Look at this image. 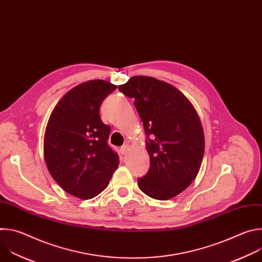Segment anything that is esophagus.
<instances>
[{
    "label": "esophagus",
    "mask_w": 262,
    "mask_h": 262,
    "mask_svg": "<svg viewBox=\"0 0 262 262\" xmlns=\"http://www.w3.org/2000/svg\"><path fill=\"white\" fill-rule=\"evenodd\" d=\"M128 148H129L128 145H123V146H121V148H120L121 154H122V155H125V154L127 152V150H128Z\"/></svg>",
    "instance_id": "34e87169"
}]
</instances>
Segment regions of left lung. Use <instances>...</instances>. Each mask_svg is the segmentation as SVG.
Returning a JSON list of instances; mask_svg holds the SVG:
<instances>
[{
    "label": "left lung",
    "instance_id": "1",
    "mask_svg": "<svg viewBox=\"0 0 262 262\" xmlns=\"http://www.w3.org/2000/svg\"><path fill=\"white\" fill-rule=\"evenodd\" d=\"M118 89L135 99L147 136L150 167L138 178L140 190L157 200L177 196L196 178L204 155L197 111L177 88L151 77H133Z\"/></svg>",
    "mask_w": 262,
    "mask_h": 262
}]
</instances>
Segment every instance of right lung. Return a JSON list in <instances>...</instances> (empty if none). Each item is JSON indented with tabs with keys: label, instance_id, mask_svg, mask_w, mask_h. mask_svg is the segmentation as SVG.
<instances>
[{
	"label": "right lung",
	"instance_id": "add662e5",
	"mask_svg": "<svg viewBox=\"0 0 262 262\" xmlns=\"http://www.w3.org/2000/svg\"><path fill=\"white\" fill-rule=\"evenodd\" d=\"M116 88L102 80L72 88L54 107L46 128L43 155L50 174L66 193L83 200L100 194L119 165L107 145L111 127L99 116L101 102Z\"/></svg>",
	"mask_w": 262,
	"mask_h": 262
}]
</instances>
